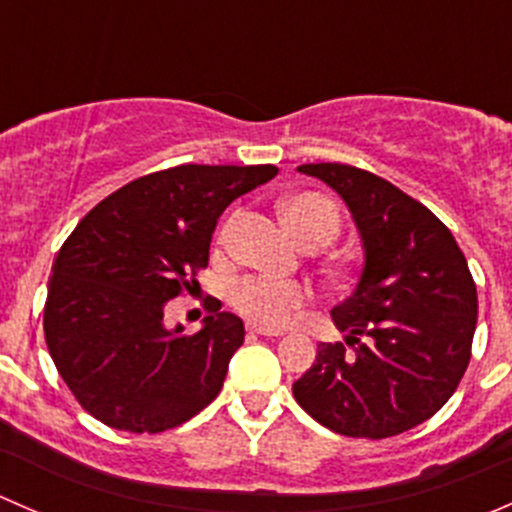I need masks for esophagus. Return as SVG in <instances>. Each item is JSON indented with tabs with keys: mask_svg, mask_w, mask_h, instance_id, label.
Instances as JSON below:
<instances>
[{
	"mask_svg": "<svg viewBox=\"0 0 512 512\" xmlns=\"http://www.w3.org/2000/svg\"><path fill=\"white\" fill-rule=\"evenodd\" d=\"M247 332H250V334H260V337H282V334H285V332H280V329L262 327V324H257V322L247 324Z\"/></svg>",
	"mask_w": 512,
	"mask_h": 512,
	"instance_id": "obj_1",
	"label": "esophagus"
}]
</instances>
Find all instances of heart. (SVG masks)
Returning <instances> with one entry per match:
<instances>
[{"label":"heart","instance_id":"obj_1","mask_svg":"<svg viewBox=\"0 0 512 512\" xmlns=\"http://www.w3.org/2000/svg\"><path fill=\"white\" fill-rule=\"evenodd\" d=\"M282 220L302 245H327L339 232V210L329 198L317 193H299L282 203ZM223 232L220 240H225ZM309 292L299 282L272 280V277H242L230 287V302L242 314L267 327H282L307 302Z\"/></svg>","mask_w":512,"mask_h":512}]
</instances>
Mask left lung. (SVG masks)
Instances as JSON below:
<instances>
[{
	"instance_id": "8db88e82",
	"label": "left lung",
	"mask_w": 512,
	"mask_h": 512,
	"mask_svg": "<svg viewBox=\"0 0 512 512\" xmlns=\"http://www.w3.org/2000/svg\"><path fill=\"white\" fill-rule=\"evenodd\" d=\"M297 170L342 195L364 267L352 297L332 309L347 344H317L292 394L334 433L399 436L461 384L478 322L476 282L451 230L389 180L342 163Z\"/></svg>"
}]
</instances>
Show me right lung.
I'll return each mask as SVG.
<instances>
[{
	"mask_svg": "<svg viewBox=\"0 0 512 512\" xmlns=\"http://www.w3.org/2000/svg\"><path fill=\"white\" fill-rule=\"evenodd\" d=\"M277 175L275 165H175L143 175L96 205L51 267L44 337L61 379L106 426L160 433L223 389L242 319L220 312L183 334L165 302L198 287L223 210Z\"/></svg>",
	"mask_w": 512,
	"mask_h": 512,
	"instance_id": "obj_1",
	"label": "right lung"
}]
</instances>
